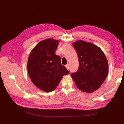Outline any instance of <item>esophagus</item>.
Here are the masks:
<instances>
[{"instance_id": "esophagus-1", "label": "esophagus", "mask_w": 124, "mask_h": 124, "mask_svg": "<svg viewBox=\"0 0 124 124\" xmlns=\"http://www.w3.org/2000/svg\"><path fill=\"white\" fill-rule=\"evenodd\" d=\"M65 68H66L68 70L69 69V64H67V65H65Z\"/></svg>"}]
</instances>
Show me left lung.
I'll return each instance as SVG.
<instances>
[{"label":"left lung","mask_w":124,"mask_h":124,"mask_svg":"<svg viewBox=\"0 0 124 124\" xmlns=\"http://www.w3.org/2000/svg\"><path fill=\"white\" fill-rule=\"evenodd\" d=\"M78 55L79 68L71 77L78 89L87 93L97 90L106 79L108 63L104 53L95 45L83 40L73 43Z\"/></svg>","instance_id":"obj_1"}]
</instances>
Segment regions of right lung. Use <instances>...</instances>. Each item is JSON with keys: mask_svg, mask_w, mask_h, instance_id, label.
I'll list each match as a JSON object with an SVG mask.
<instances>
[{"mask_svg": "<svg viewBox=\"0 0 124 124\" xmlns=\"http://www.w3.org/2000/svg\"><path fill=\"white\" fill-rule=\"evenodd\" d=\"M59 41L49 38L42 40L31 52L28 61V72L36 87L46 92L56 88L68 70L61 64L55 54Z\"/></svg>", "mask_w": 124, "mask_h": 124, "instance_id": "add662e5", "label": "right lung"}]
</instances>
